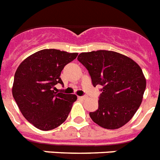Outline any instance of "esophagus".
<instances>
[{"mask_svg": "<svg viewBox=\"0 0 160 160\" xmlns=\"http://www.w3.org/2000/svg\"><path fill=\"white\" fill-rule=\"evenodd\" d=\"M78 98L85 99V98H86V96H80V97H78Z\"/></svg>", "mask_w": 160, "mask_h": 160, "instance_id": "34e87169", "label": "esophagus"}]
</instances>
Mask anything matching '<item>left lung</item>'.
Listing matches in <instances>:
<instances>
[{"mask_svg": "<svg viewBox=\"0 0 160 160\" xmlns=\"http://www.w3.org/2000/svg\"><path fill=\"white\" fill-rule=\"evenodd\" d=\"M77 59L88 70L92 85L102 86L98 109L89 113L92 121L107 129H116L128 123L140 107L146 89L140 67L113 51L81 53Z\"/></svg>", "mask_w": 160, "mask_h": 160, "instance_id": "1", "label": "left lung"}]
</instances>
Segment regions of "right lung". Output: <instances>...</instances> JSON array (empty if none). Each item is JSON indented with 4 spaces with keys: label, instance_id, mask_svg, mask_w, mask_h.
Here are the masks:
<instances>
[{
    "label": "right lung",
    "instance_id": "add662e5",
    "mask_svg": "<svg viewBox=\"0 0 160 160\" xmlns=\"http://www.w3.org/2000/svg\"><path fill=\"white\" fill-rule=\"evenodd\" d=\"M77 55L58 49H43L18 66L12 93L22 115L36 128L53 129L68 118L77 97L55 92V85H63L61 72Z\"/></svg>",
    "mask_w": 160,
    "mask_h": 160
}]
</instances>
